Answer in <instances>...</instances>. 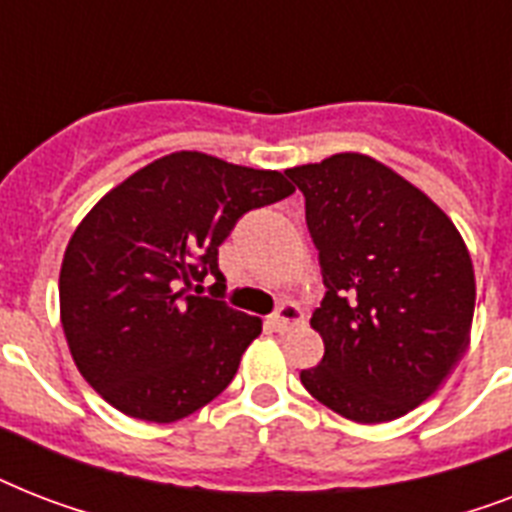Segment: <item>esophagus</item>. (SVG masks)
Returning <instances> with one entry per match:
<instances>
[{
  "mask_svg": "<svg viewBox=\"0 0 512 512\" xmlns=\"http://www.w3.org/2000/svg\"><path fill=\"white\" fill-rule=\"evenodd\" d=\"M300 321H303V311H300L295 303H281L279 308L265 319V327L273 329V332H287L289 327H295Z\"/></svg>",
  "mask_w": 512,
  "mask_h": 512,
  "instance_id": "esophagus-1",
  "label": "esophagus"
}]
</instances>
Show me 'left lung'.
Here are the masks:
<instances>
[{
	"mask_svg": "<svg viewBox=\"0 0 512 512\" xmlns=\"http://www.w3.org/2000/svg\"><path fill=\"white\" fill-rule=\"evenodd\" d=\"M305 196L324 300V340L305 390L353 422L420 406L468 348L476 279L454 223L404 177L361 154L287 170Z\"/></svg>",
	"mask_w": 512,
	"mask_h": 512,
	"instance_id": "obj_1",
	"label": "left lung"
}]
</instances>
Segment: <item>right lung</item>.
Returning <instances> with one entry per match:
<instances>
[{
    "instance_id": "add662e5",
    "label": "right lung",
    "mask_w": 512,
    "mask_h": 512,
    "mask_svg": "<svg viewBox=\"0 0 512 512\" xmlns=\"http://www.w3.org/2000/svg\"><path fill=\"white\" fill-rule=\"evenodd\" d=\"M289 193L281 172L180 151L92 207L63 257L60 319L79 372L108 404L175 422L231 385L263 324L223 300L217 247L247 212ZM207 278L209 298L198 295Z\"/></svg>"
}]
</instances>
